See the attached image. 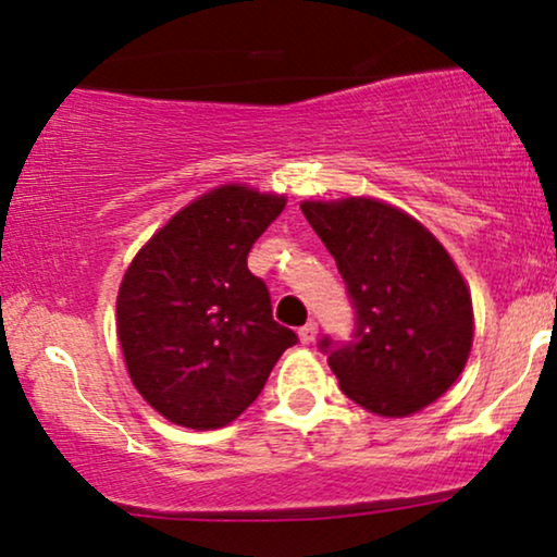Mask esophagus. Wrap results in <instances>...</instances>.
Segmentation results:
<instances>
[{
	"label": "esophagus",
	"instance_id": "obj_1",
	"mask_svg": "<svg viewBox=\"0 0 557 557\" xmlns=\"http://www.w3.org/2000/svg\"><path fill=\"white\" fill-rule=\"evenodd\" d=\"M317 334H319L317 321H308L306 326H300V330H298V337H300V343H304V345H311L313 339H317Z\"/></svg>",
	"mask_w": 557,
	"mask_h": 557
}]
</instances>
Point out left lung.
Masks as SVG:
<instances>
[{
	"label": "left lung",
	"mask_w": 557,
	"mask_h": 557,
	"mask_svg": "<svg viewBox=\"0 0 557 557\" xmlns=\"http://www.w3.org/2000/svg\"><path fill=\"white\" fill-rule=\"evenodd\" d=\"M300 210L355 308L352 339L319 343L339 388L384 418L428 407L459 379L472 347V298L451 257L418 220L376 199Z\"/></svg>",
	"instance_id": "obj_1"
}]
</instances>
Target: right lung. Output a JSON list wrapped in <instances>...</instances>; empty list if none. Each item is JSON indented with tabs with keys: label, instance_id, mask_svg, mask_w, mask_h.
<instances>
[{
	"label": "right lung",
	"instance_id": "add662e5",
	"mask_svg": "<svg viewBox=\"0 0 557 557\" xmlns=\"http://www.w3.org/2000/svg\"><path fill=\"white\" fill-rule=\"evenodd\" d=\"M283 207L277 194L220 186L171 218L126 270L119 343L132 384L171 423L210 431L236 420L298 343L246 264Z\"/></svg>",
	"mask_w": 557,
	"mask_h": 557
}]
</instances>
